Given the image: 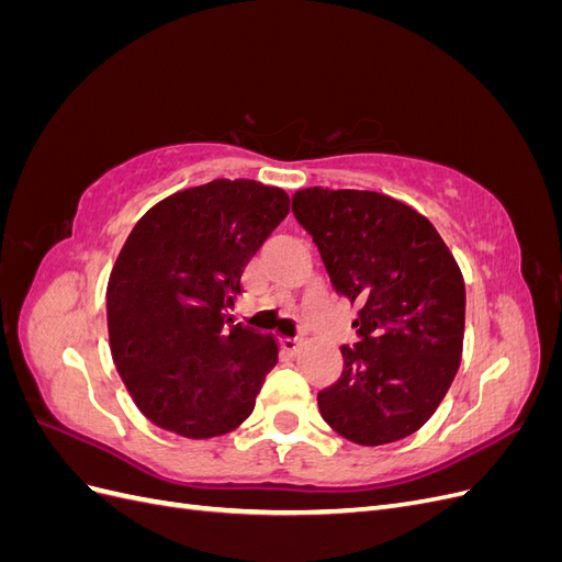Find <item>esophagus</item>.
I'll return each mask as SVG.
<instances>
[{
  "label": "esophagus",
  "mask_w": 562,
  "mask_h": 562,
  "mask_svg": "<svg viewBox=\"0 0 562 562\" xmlns=\"http://www.w3.org/2000/svg\"><path fill=\"white\" fill-rule=\"evenodd\" d=\"M279 345L288 353H297L302 349V339H297V337H281Z\"/></svg>",
  "instance_id": "1"
}]
</instances>
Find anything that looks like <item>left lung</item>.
I'll list each match as a JSON object with an SVG mask.
<instances>
[{
    "label": "left lung",
    "mask_w": 562,
    "mask_h": 562,
    "mask_svg": "<svg viewBox=\"0 0 562 562\" xmlns=\"http://www.w3.org/2000/svg\"><path fill=\"white\" fill-rule=\"evenodd\" d=\"M293 213L335 291L359 304V342L318 391L321 417L351 443H396L429 422L462 363V271L429 220L386 194L307 187Z\"/></svg>",
    "instance_id": "1"
}]
</instances>
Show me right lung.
I'll return each instance as SVG.
<instances>
[{
    "label": "right lung",
    "mask_w": 562,
    "mask_h": 562,
    "mask_svg": "<svg viewBox=\"0 0 562 562\" xmlns=\"http://www.w3.org/2000/svg\"><path fill=\"white\" fill-rule=\"evenodd\" d=\"M288 211L281 187L213 180L135 223L108 281V330L119 375L151 424L201 440L250 417L279 345L225 307Z\"/></svg>",
    "instance_id": "1"
}]
</instances>
